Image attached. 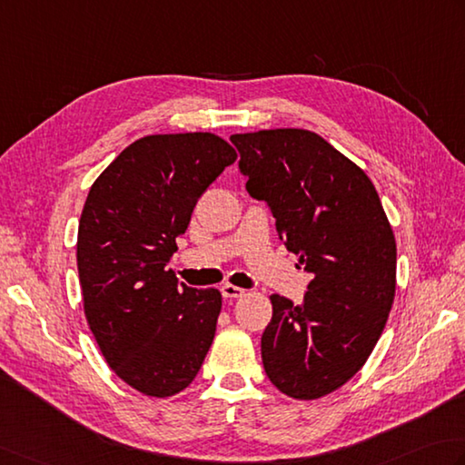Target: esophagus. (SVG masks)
Listing matches in <instances>:
<instances>
[{"label": "esophagus", "instance_id": "obj_1", "mask_svg": "<svg viewBox=\"0 0 465 465\" xmlns=\"http://www.w3.org/2000/svg\"><path fill=\"white\" fill-rule=\"evenodd\" d=\"M222 294H223V298H242L243 296V290L242 288H238V286H233V284H223L222 286Z\"/></svg>", "mask_w": 465, "mask_h": 465}]
</instances>
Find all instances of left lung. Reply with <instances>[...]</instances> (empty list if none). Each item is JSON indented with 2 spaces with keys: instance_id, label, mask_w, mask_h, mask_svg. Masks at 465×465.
Returning <instances> with one entry per match:
<instances>
[{
  "instance_id": "obj_1",
  "label": "left lung",
  "mask_w": 465,
  "mask_h": 465,
  "mask_svg": "<svg viewBox=\"0 0 465 465\" xmlns=\"http://www.w3.org/2000/svg\"><path fill=\"white\" fill-rule=\"evenodd\" d=\"M245 189L266 202L312 274L302 304L272 294L262 334L268 379L294 399L332 393L365 365L395 298L397 245L365 171L304 129L232 134Z\"/></svg>"
}]
</instances>
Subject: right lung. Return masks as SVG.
<instances>
[{
  "instance_id": "obj_1",
  "label": "right lung",
  "mask_w": 465,
  "mask_h": 465,
  "mask_svg": "<svg viewBox=\"0 0 465 465\" xmlns=\"http://www.w3.org/2000/svg\"><path fill=\"white\" fill-rule=\"evenodd\" d=\"M235 159L212 133L149 134L88 191L76 243L84 314L108 367L143 395L189 387L213 342L220 290L177 284L167 263L197 199Z\"/></svg>"
}]
</instances>
